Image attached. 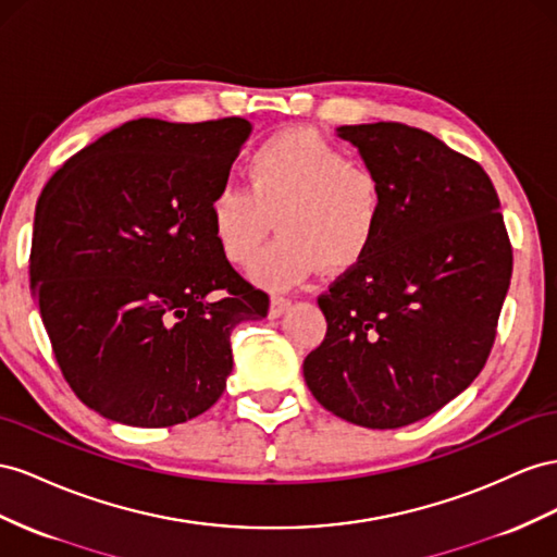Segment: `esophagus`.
<instances>
[{
	"instance_id": "34e87169",
	"label": "esophagus",
	"mask_w": 557,
	"mask_h": 557,
	"mask_svg": "<svg viewBox=\"0 0 557 557\" xmlns=\"http://www.w3.org/2000/svg\"><path fill=\"white\" fill-rule=\"evenodd\" d=\"M288 307H290V297L272 295V302H269V315H272V319H278V315Z\"/></svg>"
}]
</instances>
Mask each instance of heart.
<instances>
[{
    "instance_id": "obj_1",
    "label": "heart",
    "mask_w": 557,
    "mask_h": 557,
    "mask_svg": "<svg viewBox=\"0 0 557 557\" xmlns=\"http://www.w3.org/2000/svg\"><path fill=\"white\" fill-rule=\"evenodd\" d=\"M244 187L220 189L208 203L215 242L248 267L274 224L283 232L252 267L269 288H290L321 264L342 272L366 258L380 232L384 185L372 163L309 128L262 140L244 163Z\"/></svg>"
}]
</instances>
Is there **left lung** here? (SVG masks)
I'll use <instances>...</instances> for the list:
<instances>
[{
	"label": "left lung",
	"instance_id": "1",
	"mask_svg": "<svg viewBox=\"0 0 557 557\" xmlns=\"http://www.w3.org/2000/svg\"><path fill=\"white\" fill-rule=\"evenodd\" d=\"M337 135L380 173L384 210L366 258L319 297L327 333L305 358V382L351 424L400 429L485 368L513 250L478 161L396 122Z\"/></svg>",
	"mask_w": 557,
	"mask_h": 557
}]
</instances>
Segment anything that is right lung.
<instances>
[{
    "mask_svg": "<svg viewBox=\"0 0 557 557\" xmlns=\"http://www.w3.org/2000/svg\"><path fill=\"white\" fill-rule=\"evenodd\" d=\"M252 126L135 119L84 147L44 187L29 283L60 372L119 424H183L232 372V330L267 293L234 272L208 220Z\"/></svg>",
    "mask_w": 557,
    "mask_h": 557,
    "instance_id": "1",
    "label": "right lung"
}]
</instances>
